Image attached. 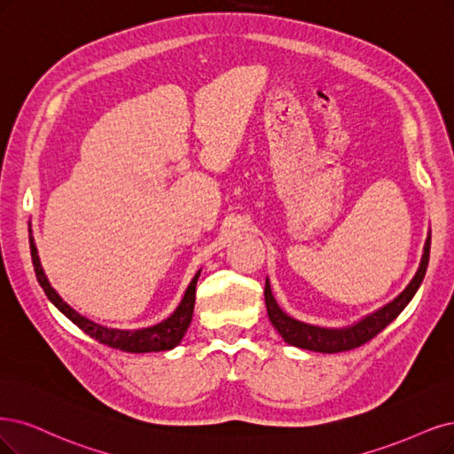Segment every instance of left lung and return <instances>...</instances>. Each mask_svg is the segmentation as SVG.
<instances>
[{
    "mask_svg": "<svg viewBox=\"0 0 454 454\" xmlns=\"http://www.w3.org/2000/svg\"><path fill=\"white\" fill-rule=\"evenodd\" d=\"M428 258H430V231L428 238L423 248V258L421 263H419V270L411 282L406 286V290L402 292L398 297H395L391 303L385 307L378 309L376 312L364 316L363 320L357 324L342 327V329H325V327H316L309 325L299 320H294L286 312H284L271 294V284L270 278H265V307L267 314H270V320L273 327L280 333V337L284 342H288L290 346L295 348H303L310 351H320V354H339V351H348L363 346L364 342L372 340L380 331L387 327L395 317L406 309V305L413 299L415 292L421 286V282L425 278L427 267H428Z\"/></svg>",
    "mask_w": 454,
    "mask_h": 454,
    "instance_id": "obj_1",
    "label": "left lung"
}]
</instances>
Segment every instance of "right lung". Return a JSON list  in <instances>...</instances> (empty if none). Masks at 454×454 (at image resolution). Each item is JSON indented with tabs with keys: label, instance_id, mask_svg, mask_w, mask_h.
<instances>
[{
	"label": "right lung",
	"instance_id": "1",
	"mask_svg": "<svg viewBox=\"0 0 454 454\" xmlns=\"http://www.w3.org/2000/svg\"><path fill=\"white\" fill-rule=\"evenodd\" d=\"M29 248H31V262L33 267H35V275L41 284V288L44 290L46 297L52 301V303L67 316L69 320L80 327L83 333L90 334L91 339L97 342L110 346L114 349H121L129 351V354H147V351H164V349H172L176 348L181 339L187 333L191 322H192V312H194V299H196V282L200 277V271L194 275L191 280L187 292H184L179 307L174 310L170 317H166L164 322L153 325V327H145V329H137V331H121V329H108L98 325L88 317L80 316L74 309H71L65 301L58 295V292L50 286V282L43 271V265L37 254V247L33 238H29Z\"/></svg>",
	"mask_w": 454,
	"mask_h": 454
}]
</instances>
